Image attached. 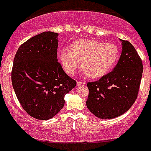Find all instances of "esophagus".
<instances>
[{"label":"esophagus","mask_w":151,"mask_h":151,"mask_svg":"<svg viewBox=\"0 0 151 151\" xmlns=\"http://www.w3.org/2000/svg\"><path fill=\"white\" fill-rule=\"evenodd\" d=\"M77 86H80V85H85L86 82H83V81H77Z\"/></svg>","instance_id":"obj_1"}]
</instances>
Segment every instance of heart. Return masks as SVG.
Segmentation results:
<instances>
[{
    "label": "heart",
    "instance_id": "1",
    "mask_svg": "<svg viewBox=\"0 0 151 151\" xmlns=\"http://www.w3.org/2000/svg\"><path fill=\"white\" fill-rule=\"evenodd\" d=\"M118 57V49L112 43H102L95 39H82L71 48H64L60 54L65 71L74 74L81 65L91 78L103 77L110 71Z\"/></svg>",
    "mask_w": 151,
    "mask_h": 151
}]
</instances>
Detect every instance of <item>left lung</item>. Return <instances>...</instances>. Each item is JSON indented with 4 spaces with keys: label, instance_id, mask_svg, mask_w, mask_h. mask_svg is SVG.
I'll list each match as a JSON object with an SVG mask.
<instances>
[{
    "label": "left lung",
    "instance_id": "1",
    "mask_svg": "<svg viewBox=\"0 0 151 151\" xmlns=\"http://www.w3.org/2000/svg\"><path fill=\"white\" fill-rule=\"evenodd\" d=\"M120 40L122 51L112 71L87 83V107L101 119H112L125 113L136 101L140 86L142 60L130 42Z\"/></svg>",
    "mask_w": 151,
    "mask_h": 151
}]
</instances>
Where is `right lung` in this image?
<instances>
[{"mask_svg":"<svg viewBox=\"0 0 151 151\" xmlns=\"http://www.w3.org/2000/svg\"><path fill=\"white\" fill-rule=\"evenodd\" d=\"M59 34L43 32L28 39L16 52L12 83L25 112L39 120H48L65 104V95L77 82L63 71L57 60Z\"/></svg>","mask_w":151,"mask_h":151,"instance_id":"1","label":"right lung"}]
</instances>
